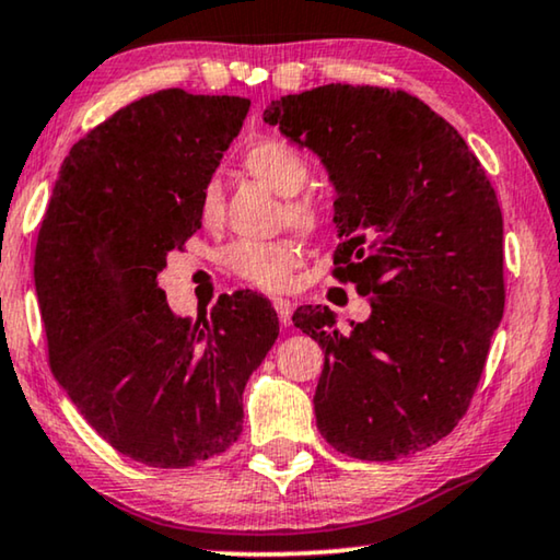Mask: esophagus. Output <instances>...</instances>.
Here are the masks:
<instances>
[{"mask_svg": "<svg viewBox=\"0 0 560 560\" xmlns=\"http://www.w3.org/2000/svg\"><path fill=\"white\" fill-rule=\"evenodd\" d=\"M272 307H275V313H278L280 323L290 325V320H292V303H290V300L288 298H272Z\"/></svg>", "mask_w": 560, "mask_h": 560, "instance_id": "obj_1", "label": "esophagus"}]
</instances>
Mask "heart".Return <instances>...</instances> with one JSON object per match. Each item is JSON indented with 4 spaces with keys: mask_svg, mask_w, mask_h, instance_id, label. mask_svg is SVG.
Returning <instances> with one entry per match:
<instances>
[{
    "mask_svg": "<svg viewBox=\"0 0 560 560\" xmlns=\"http://www.w3.org/2000/svg\"><path fill=\"white\" fill-rule=\"evenodd\" d=\"M243 167L247 175L260 179L272 192L285 197L282 212L285 222L303 235H313L323 225V208L313 197H300L310 177L307 154L288 140L265 137L253 142L243 152ZM220 210V185L210 179L202 185L197 212L205 222H212ZM220 260L240 280L262 290H285L292 275L303 262V253L292 240H235L222 247Z\"/></svg>",
    "mask_w": 560,
    "mask_h": 560,
    "instance_id": "b5f03b06",
    "label": "heart"
}]
</instances>
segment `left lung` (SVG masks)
I'll return each mask as SVG.
<instances>
[{
  "label": "left lung",
  "instance_id": "obj_1",
  "mask_svg": "<svg viewBox=\"0 0 560 560\" xmlns=\"http://www.w3.org/2000/svg\"><path fill=\"white\" fill-rule=\"evenodd\" d=\"M265 122L328 167L332 275L373 310L348 332L328 307L292 315L325 350L317 430L360 460L430 448L466 416L503 317V214L486 170L402 90L323 84L275 100Z\"/></svg>",
  "mask_w": 560,
  "mask_h": 560
}]
</instances>
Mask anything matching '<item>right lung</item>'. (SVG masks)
<instances>
[{
  "instance_id": "add662e5",
  "label": "right lung",
  "mask_w": 560,
  "mask_h": 560,
  "mask_svg": "<svg viewBox=\"0 0 560 560\" xmlns=\"http://www.w3.org/2000/svg\"><path fill=\"white\" fill-rule=\"evenodd\" d=\"M247 109L185 90L117 109L72 144L37 235L51 373L112 448L152 468L197 466L237 441L247 377L280 332L260 295H220L200 325L158 285L167 253L202 228V185Z\"/></svg>"
}]
</instances>
